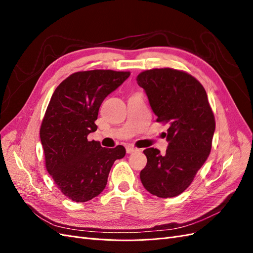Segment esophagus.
Segmentation results:
<instances>
[{
    "label": "esophagus",
    "mask_w": 253,
    "mask_h": 253,
    "mask_svg": "<svg viewBox=\"0 0 253 253\" xmlns=\"http://www.w3.org/2000/svg\"><path fill=\"white\" fill-rule=\"evenodd\" d=\"M138 151V149L135 148V147H132V145H128V147H126V153L127 154H132V153H135Z\"/></svg>",
    "instance_id": "esophagus-1"
}]
</instances>
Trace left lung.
<instances>
[{
    "instance_id": "left-lung-1",
    "label": "left lung",
    "mask_w": 253,
    "mask_h": 253,
    "mask_svg": "<svg viewBox=\"0 0 253 253\" xmlns=\"http://www.w3.org/2000/svg\"><path fill=\"white\" fill-rule=\"evenodd\" d=\"M136 80L148 96L156 121L169 125L166 154L154 148L143 151L148 163L140 180L153 195L177 196L191 185L210 154L215 119L208 97L193 76L174 68L144 71Z\"/></svg>"
}]
</instances>
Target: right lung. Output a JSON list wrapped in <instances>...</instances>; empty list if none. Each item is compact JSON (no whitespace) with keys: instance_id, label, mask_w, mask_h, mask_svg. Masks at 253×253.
Segmentation results:
<instances>
[{"instance_id":"obj_1","label":"right lung","mask_w":253,"mask_h":253,"mask_svg":"<svg viewBox=\"0 0 253 253\" xmlns=\"http://www.w3.org/2000/svg\"><path fill=\"white\" fill-rule=\"evenodd\" d=\"M129 72L94 70L72 74L53 91L40 128L45 167L58 189L70 200L84 203L104 190L116 159L126 149L102 148L87 140L105 99Z\"/></svg>"}]
</instances>
